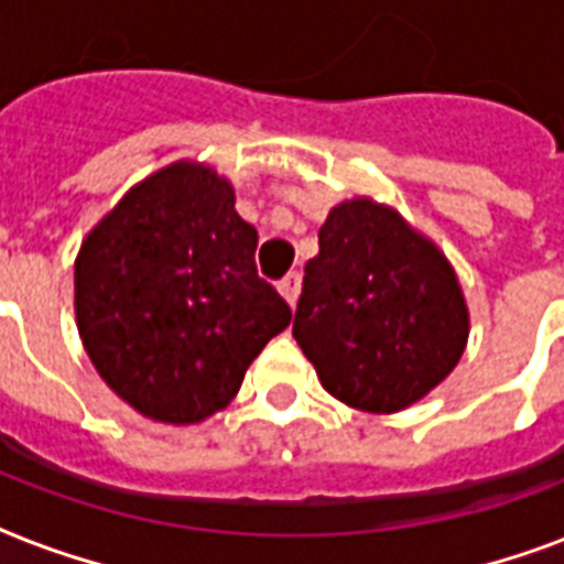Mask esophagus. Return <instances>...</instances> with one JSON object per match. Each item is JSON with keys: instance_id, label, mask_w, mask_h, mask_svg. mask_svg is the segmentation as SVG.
Listing matches in <instances>:
<instances>
[{"instance_id": "34e87169", "label": "esophagus", "mask_w": 564, "mask_h": 564, "mask_svg": "<svg viewBox=\"0 0 564 564\" xmlns=\"http://www.w3.org/2000/svg\"><path fill=\"white\" fill-rule=\"evenodd\" d=\"M278 292H281L283 299H286V304H290V307H295V301H299V292H301V274L299 272L286 274V278L278 283Z\"/></svg>"}]
</instances>
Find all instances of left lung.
<instances>
[{
	"mask_svg": "<svg viewBox=\"0 0 564 564\" xmlns=\"http://www.w3.org/2000/svg\"><path fill=\"white\" fill-rule=\"evenodd\" d=\"M292 337L330 397L397 414L458 367L470 311L446 253L399 209L358 195L319 227Z\"/></svg>",
	"mask_w": 564,
	"mask_h": 564,
	"instance_id": "8db88e82",
	"label": "left lung"
}]
</instances>
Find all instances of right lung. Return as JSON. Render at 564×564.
<instances>
[{
  "mask_svg": "<svg viewBox=\"0 0 564 564\" xmlns=\"http://www.w3.org/2000/svg\"><path fill=\"white\" fill-rule=\"evenodd\" d=\"M257 230L213 165L159 167L82 239L73 307L94 369L129 408L195 425L234 402L292 319L253 265Z\"/></svg>",
  "mask_w": 564,
  "mask_h": 564,
  "instance_id": "obj_1",
  "label": "right lung"
}]
</instances>
